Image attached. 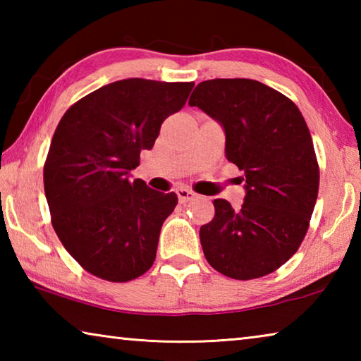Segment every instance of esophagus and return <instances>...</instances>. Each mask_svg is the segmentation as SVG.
<instances>
[{
  "label": "esophagus",
  "instance_id": "1",
  "mask_svg": "<svg viewBox=\"0 0 361 361\" xmlns=\"http://www.w3.org/2000/svg\"><path fill=\"white\" fill-rule=\"evenodd\" d=\"M176 195H178L180 202H188V200H192L195 197V192L191 191V189L178 188V189H176Z\"/></svg>",
  "mask_w": 361,
  "mask_h": 361
}]
</instances>
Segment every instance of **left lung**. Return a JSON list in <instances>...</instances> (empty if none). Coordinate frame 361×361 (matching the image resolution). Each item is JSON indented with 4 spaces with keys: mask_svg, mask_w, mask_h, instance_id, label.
Returning a JSON list of instances; mask_svg holds the SVG:
<instances>
[{
    "mask_svg": "<svg viewBox=\"0 0 361 361\" xmlns=\"http://www.w3.org/2000/svg\"><path fill=\"white\" fill-rule=\"evenodd\" d=\"M189 106L223 126L226 157L245 175L239 210L213 200L215 218L199 231L205 258L226 277H264L298 252L309 229L320 183L309 127L288 97L253 79L200 82Z\"/></svg>",
    "mask_w": 361,
    "mask_h": 361,
    "instance_id": "obj_1",
    "label": "left lung"
}]
</instances>
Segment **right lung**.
Here are the masks:
<instances>
[{
  "label": "right lung",
  "mask_w": 361,
  "mask_h": 361,
  "mask_svg": "<svg viewBox=\"0 0 361 361\" xmlns=\"http://www.w3.org/2000/svg\"><path fill=\"white\" fill-rule=\"evenodd\" d=\"M192 87L122 79L82 97L60 119L44 164V192L60 242L92 276L129 282L154 262L161 228L178 197L129 176Z\"/></svg>",
  "instance_id": "add662e5"
}]
</instances>
